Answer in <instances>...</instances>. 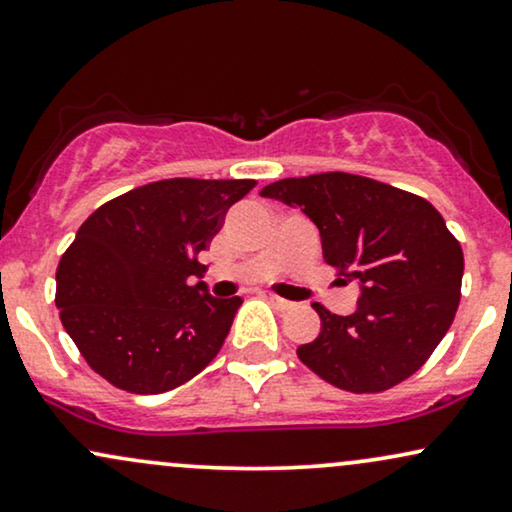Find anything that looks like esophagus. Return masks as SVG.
Masks as SVG:
<instances>
[{
  "instance_id": "34e87169",
  "label": "esophagus",
  "mask_w": 512,
  "mask_h": 512,
  "mask_svg": "<svg viewBox=\"0 0 512 512\" xmlns=\"http://www.w3.org/2000/svg\"><path fill=\"white\" fill-rule=\"evenodd\" d=\"M268 301L273 304L275 311H287V308H292V301L282 299V296H275V294H268Z\"/></svg>"
}]
</instances>
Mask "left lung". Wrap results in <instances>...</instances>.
<instances>
[{
    "label": "left lung",
    "mask_w": 512,
    "mask_h": 512,
    "mask_svg": "<svg viewBox=\"0 0 512 512\" xmlns=\"http://www.w3.org/2000/svg\"><path fill=\"white\" fill-rule=\"evenodd\" d=\"M261 197L301 208L323 258L361 289L356 311L315 304L320 332L296 353L334 387L375 394L430 358L458 311L463 249L430 201L351 173L270 182Z\"/></svg>",
    "instance_id": "1"
}]
</instances>
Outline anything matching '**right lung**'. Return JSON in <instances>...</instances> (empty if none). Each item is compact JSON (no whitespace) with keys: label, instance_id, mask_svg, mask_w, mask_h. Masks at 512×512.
I'll return each mask as SVG.
<instances>
[{"label":"right lung","instance_id":"add662e5","mask_svg":"<svg viewBox=\"0 0 512 512\" xmlns=\"http://www.w3.org/2000/svg\"><path fill=\"white\" fill-rule=\"evenodd\" d=\"M254 185L149 182L80 225L56 268V308L82 358L113 387L163 394L218 356L242 299L208 294L197 254Z\"/></svg>","mask_w":512,"mask_h":512}]
</instances>
